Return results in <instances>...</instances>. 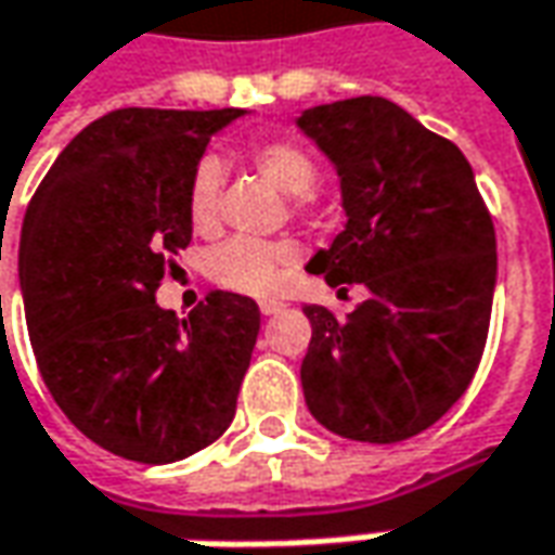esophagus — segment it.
Here are the masks:
<instances>
[{
	"label": "esophagus",
	"instance_id": "obj_1",
	"mask_svg": "<svg viewBox=\"0 0 555 555\" xmlns=\"http://www.w3.org/2000/svg\"><path fill=\"white\" fill-rule=\"evenodd\" d=\"M259 311L271 318V314H281L284 311V302H274V299H266V302H259Z\"/></svg>",
	"mask_w": 555,
	"mask_h": 555
}]
</instances>
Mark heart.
Instances as JSON below:
<instances>
[{"instance_id":"obj_1","label":"heart","mask_w":555,"mask_h":555,"mask_svg":"<svg viewBox=\"0 0 555 555\" xmlns=\"http://www.w3.org/2000/svg\"><path fill=\"white\" fill-rule=\"evenodd\" d=\"M250 165L266 177V180L293 195L299 204H311L314 192L311 185L318 180V165L314 158L296 146L293 140H266L250 149ZM219 182H222V167L217 158H201L185 189V217L195 232L207 234L217 229L219 219ZM299 259V244L293 241H253V237H229L219 247L207 253L204 271L214 284L247 293V296H266L284 281V274Z\"/></svg>"}]
</instances>
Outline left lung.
I'll return each mask as SVG.
<instances>
[{
    "label": "left lung",
    "instance_id": "obj_1",
    "mask_svg": "<svg viewBox=\"0 0 555 555\" xmlns=\"http://www.w3.org/2000/svg\"><path fill=\"white\" fill-rule=\"evenodd\" d=\"M296 125L336 165L348 217L305 269L370 289L345 321L302 308L305 403L338 437L409 440L477 373L498 274L492 217L461 149L385 96L323 103Z\"/></svg>",
    "mask_w": 555,
    "mask_h": 555
}]
</instances>
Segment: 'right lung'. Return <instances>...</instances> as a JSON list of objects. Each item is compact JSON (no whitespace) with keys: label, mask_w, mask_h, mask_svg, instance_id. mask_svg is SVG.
Wrapping results in <instances>:
<instances>
[{"label":"right lung","mask_w":555,"mask_h":555,"mask_svg":"<svg viewBox=\"0 0 555 555\" xmlns=\"http://www.w3.org/2000/svg\"><path fill=\"white\" fill-rule=\"evenodd\" d=\"M244 109H115L69 140L29 201L21 289L54 403L106 452L170 464L232 425L259 305L210 293L189 318L155 302L189 247V177Z\"/></svg>","instance_id":"obj_1"}]
</instances>
